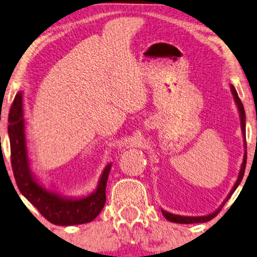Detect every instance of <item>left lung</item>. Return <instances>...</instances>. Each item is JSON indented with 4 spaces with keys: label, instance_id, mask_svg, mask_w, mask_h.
Listing matches in <instances>:
<instances>
[{
    "label": "left lung",
    "instance_id": "1",
    "mask_svg": "<svg viewBox=\"0 0 257 257\" xmlns=\"http://www.w3.org/2000/svg\"><path fill=\"white\" fill-rule=\"evenodd\" d=\"M230 91H231V94H233L234 97V101L235 104H236L237 106V110H238V114H240V124H241V131H242V136H243V147H244V153H243V160H242V164H241V167H240V171H238V175H237V179H236V182H235L233 188H231V191L229 192V194L227 195V198L224 199V201L221 203L219 208L216 210H214L213 213L210 214H207V215H201V216H185V215H178V214H173V213H170L167 212V210H165L161 208V213H163V215L166 217V220L171 221V222H175V223H201V222H207V221L212 220L214 216H216V214L220 212V209L222 208V206L224 203L227 202V200L230 198L231 194L235 192V189L238 187V185L241 184L242 181V178H243V174H244V170H245V163H247V144H245V112H244V107L243 105H242V101L240 100V98H238V94L236 92V90H235L234 85H231L230 84Z\"/></svg>",
    "mask_w": 257,
    "mask_h": 257
}]
</instances>
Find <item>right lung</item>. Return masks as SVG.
Masks as SVG:
<instances>
[{
	"mask_svg": "<svg viewBox=\"0 0 257 257\" xmlns=\"http://www.w3.org/2000/svg\"><path fill=\"white\" fill-rule=\"evenodd\" d=\"M24 117L23 91L16 93L9 112L8 135L12 152V166L20 192L51 223L73 226L91 222L104 208L106 184L112 163L101 172L93 192L82 196H66L47 187L30 168L29 151Z\"/></svg>",
	"mask_w": 257,
	"mask_h": 257,
	"instance_id": "add662e5",
	"label": "right lung"
}]
</instances>
